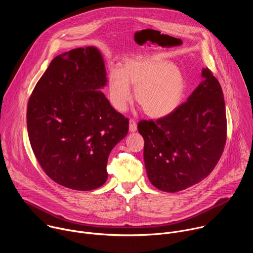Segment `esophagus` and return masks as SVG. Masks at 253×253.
Segmentation results:
<instances>
[{
	"mask_svg": "<svg viewBox=\"0 0 253 253\" xmlns=\"http://www.w3.org/2000/svg\"><path fill=\"white\" fill-rule=\"evenodd\" d=\"M137 130V123L134 119L129 120V131L130 132H135Z\"/></svg>",
	"mask_w": 253,
	"mask_h": 253,
	"instance_id": "34e87169",
	"label": "esophagus"
}]
</instances>
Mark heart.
<instances>
[{
    "label": "heart",
    "instance_id": "1",
    "mask_svg": "<svg viewBox=\"0 0 253 253\" xmlns=\"http://www.w3.org/2000/svg\"><path fill=\"white\" fill-rule=\"evenodd\" d=\"M130 86L135 89L136 102L151 118H162L175 111L186 91L182 72L160 57L131 59L121 66L120 72H110L108 94L119 112L125 111L132 100Z\"/></svg>",
    "mask_w": 253,
    "mask_h": 253
}]
</instances>
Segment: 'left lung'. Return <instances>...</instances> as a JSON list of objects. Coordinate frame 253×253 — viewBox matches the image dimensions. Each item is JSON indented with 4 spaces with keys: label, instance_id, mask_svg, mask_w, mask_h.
Listing matches in <instances>:
<instances>
[{
    "label": "left lung",
    "instance_id": "left-lung-1",
    "mask_svg": "<svg viewBox=\"0 0 253 253\" xmlns=\"http://www.w3.org/2000/svg\"><path fill=\"white\" fill-rule=\"evenodd\" d=\"M202 77L187 101L171 114L138 123L148 178L162 191L177 192L202 181L223 153L227 134L223 92L208 68L202 70Z\"/></svg>",
    "mask_w": 253,
    "mask_h": 253
}]
</instances>
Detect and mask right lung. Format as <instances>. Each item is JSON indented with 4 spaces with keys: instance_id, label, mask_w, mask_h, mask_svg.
<instances>
[{
    "instance_id": "1",
    "label": "right lung",
    "mask_w": 253,
    "mask_h": 253,
    "mask_svg": "<svg viewBox=\"0 0 253 253\" xmlns=\"http://www.w3.org/2000/svg\"><path fill=\"white\" fill-rule=\"evenodd\" d=\"M106 82L99 50L77 48L52 60L30 96L27 128L33 152L44 172L67 188L102 186L108 157L128 133V118L100 91Z\"/></svg>"
}]
</instances>
